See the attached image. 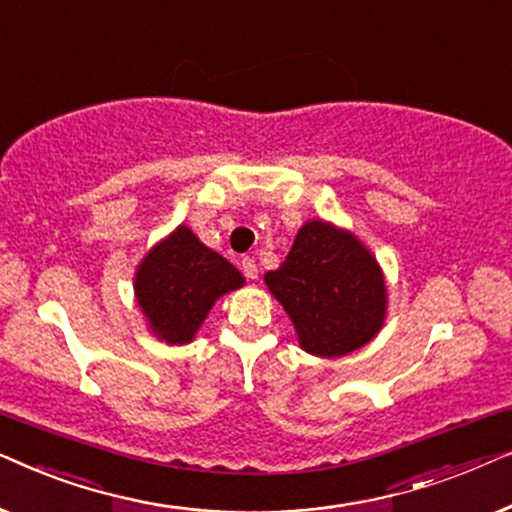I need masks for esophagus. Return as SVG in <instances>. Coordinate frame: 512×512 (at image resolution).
Segmentation results:
<instances>
[{"label": "esophagus", "instance_id": "34e87169", "mask_svg": "<svg viewBox=\"0 0 512 512\" xmlns=\"http://www.w3.org/2000/svg\"><path fill=\"white\" fill-rule=\"evenodd\" d=\"M242 272H244V277H247V279L258 277V265H256L254 258H251V256L242 258Z\"/></svg>", "mask_w": 512, "mask_h": 512}]
</instances>
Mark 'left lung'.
Returning <instances> with one entry per match:
<instances>
[{
    "mask_svg": "<svg viewBox=\"0 0 512 512\" xmlns=\"http://www.w3.org/2000/svg\"><path fill=\"white\" fill-rule=\"evenodd\" d=\"M265 284L293 321L305 352L345 356L370 342L384 324L387 286L373 254L347 230L307 221L286 261Z\"/></svg>",
    "mask_w": 512,
    "mask_h": 512,
    "instance_id": "obj_1",
    "label": "left lung"
}]
</instances>
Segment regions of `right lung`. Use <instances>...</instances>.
<instances>
[{
    "mask_svg": "<svg viewBox=\"0 0 512 512\" xmlns=\"http://www.w3.org/2000/svg\"><path fill=\"white\" fill-rule=\"evenodd\" d=\"M242 284L235 265L205 247L191 228L179 226L139 263L135 296L160 340L186 345L216 300Z\"/></svg>",
    "mask_w": 512,
    "mask_h": 512,
    "instance_id": "1",
    "label": "right lung"
}]
</instances>
